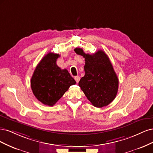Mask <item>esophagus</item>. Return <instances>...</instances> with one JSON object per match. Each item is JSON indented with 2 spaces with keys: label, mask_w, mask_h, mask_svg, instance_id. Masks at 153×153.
Instances as JSON below:
<instances>
[{
  "label": "esophagus",
  "mask_w": 153,
  "mask_h": 153,
  "mask_svg": "<svg viewBox=\"0 0 153 153\" xmlns=\"http://www.w3.org/2000/svg\"><path fill=\"white\" fill-rule=\"evenodd\" d=\"M74 79L76 80V82H79V80H80V77L79 76H75V77H74Z\"/></svg>",
  "instance_id": "esophagus-1"
}]
</instances>
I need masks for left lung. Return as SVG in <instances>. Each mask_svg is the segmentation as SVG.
Returning a JSON list of instances; mask_svg holds the SVG:
<instances>
[{
    "instance_id": "1",
    "label": "left lung",
    "mask_w": 153,
    "mask_h": 153,
    "mask_svg": "<svg viewBox=\"0 0 153 153\" xmlns=\"http://www.w3.org/2000/svg\"><path fill=\"white\" fill-rule=\"evenodd\" d=\"M74 51L85 58V75L79 82V86L93 106H107L115 98L119 81L109 57L102 50L90 55L82 48Z\"/></svg>"
}]
</instances>
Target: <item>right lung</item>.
I'll use <instances>...</instances> for the list:
<instances>
[{
  "label": "right lung",
  "mask_w": 153,
  "mask_h": 153,
  "mask_svg": "<svg viewBox=\"0 0 153 153\" xmlns=\"http://www.w3.org/2000/svg\"><path fill=\"white\" fill-rule=\"evenodd\" d=\"M60 55L48 53L39 63L30 81L31 88L37 99L43 104L53 106L76 81L67 69L56 65Z\"/></svg>",
  "instance_id": "obj_1"
}]
</instances>
